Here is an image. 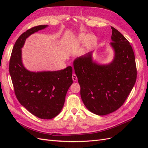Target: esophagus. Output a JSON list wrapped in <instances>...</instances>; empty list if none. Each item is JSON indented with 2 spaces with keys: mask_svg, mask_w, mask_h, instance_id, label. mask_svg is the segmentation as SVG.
<instances>
[{
  "mask_svg": "<svg viewBox=\"0 0 148 148\" xmlns=\"http://www.w3.org/2000/svg\"><path fill=\"white\" fill-rule=\"evenodd\" d=\"M72 79H73V80L74 82H77V75H76L75 74H73L72 75Z\"/></svg>",
  "mask_w": 148,
  "mask_h": 148,
  "instance_id": "1",
  "label": "esophagus"
}]
</instances>
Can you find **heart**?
<instances>
[{"label":"heart","mask_w":148,"mask_h":148,"mask_svg":"<svg viewBox=\"0 0 148 148\" xmlns=\"http://www.w3.org/2000/svg\"><path fill=\"white\" fill-rule=\"evenodd\" d=\"M85 41V44H86V46L88 47H91L95 45L96 42V38L95 35L90 34V35H87L86 34H80L77 39V41L79 42H83Z\"/></svg>","instance_id":"1"}]
</instances>
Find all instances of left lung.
I'll return each mask as SVG.
<instances>
[{"mask_svg":"<svg viewBox=\"0 0 148 148\" xmlns=\"http://www.w3.org/2000/svg\"><path fill=\"white\" fill-rule=\"evenodd\" d=\"M115 56L107 65H99L92 59V52L73 62L80 85V95L86 108L98 115L117 110L127 99L135 84L137 70L135 57L128 40L111 26Z\"/></svg>","mask_w":148,"mask_h":148,"instance_id":"1","label":"left lung"}]
</instances>
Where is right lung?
<instances>
[{"label":"right lung","mask_w":148,"mask_h":148,"mask_svg":"<svg viewBox=\"0 0 148 148\" xmlns=\"http://www.w3.org/2000/svg\"><path fill=\"white\" fill-rule=\"evenodd\" d=\"M39 25L29 29L18 38L13 47L9 72L17 99L30 113L42 119H52L64 105L66 94L73 83L72 67L54 71L33 72L22 63L21 48L31 34L46 28Z\"/></svg>","instance_id":"add662e5"}]
</instances>
